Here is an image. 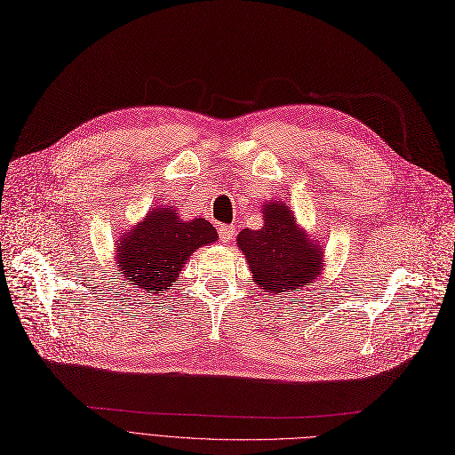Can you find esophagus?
Wrapping results in <instances>:
<instances>
[{
  "mask_svg": "<svg viewBox=\"0 0 455 455\" xmlns=\"http://www.w3.org/2000/svg\"><path fill=\"white\" fill-rule=\"evenodd\" d=\"M235 228L233 226H220L219 228V235H220V240L222 243H229V240L235 236Z\"/></svg>",
  "mask_w": 455,
  "mask_h": 455,
  "instance_id": "esophagus-1",
  "label": "esophagus"
}]
</instances>
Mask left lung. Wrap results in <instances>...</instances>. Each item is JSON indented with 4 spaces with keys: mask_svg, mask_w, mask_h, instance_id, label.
I'll list each match as a JSON object with an SVG mask.
<instances>
[{
    "mask_svg": "<svg viewBox=\"0 0 455 455\" xmlns=\"http://www.w3.org/2000/svg\"><path fill=\"white\" fill-rule=\"evenodd\" d=\"M262 217L260 229H243L236 235V246L246 257L259 291L283 298L319 277L325 251L298 224L286 204L268 200L262 205Z\"/></svg>",
    "mask_w": 455,
    "mask_h": 455,
    "instance_id": "left-lung-1",
    "label": "left lung"
}]
</instances>
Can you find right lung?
I'll use <instances>...</instances> for the list:
<instances>
[{
	"label": "right lung",
	"mask_w": 455,
	"mask_h": 455,
	"mask_svg": "<svg viewBox=\"0 0 455 455\" xmlns=\"http://www.w3.org/2000/svg\"><path fill=\"white\" fill-rule=\"evenodd\" d=\"M217 240V229L205 219L183 220L172 205H159L119 235L114 259L133 291L164 296L178 281L189 257Z\"/></svg>",
	"instance_id": "add662e5"
}]
</instances>
